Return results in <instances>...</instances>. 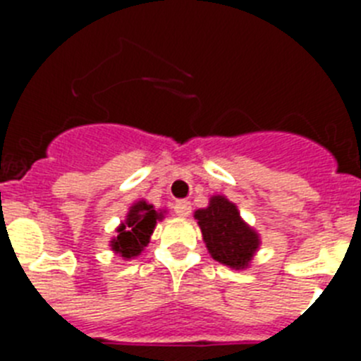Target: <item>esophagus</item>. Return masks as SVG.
<instances>
[{
    "mask_svg": "<svg viewBox=\"0 0 361 361\" xmlns=\"http://www.w3.org/2000/svg\"><path fill=\"white\" fill-rule=\"evenodd\" d=\"M175 213L178 216H188L191 213V202H188V200H178L175 204Z\"/></svg>",
    "mask_w": 361,
    "mask_h": 361,
    "instance_id": "obj_1",
    "label": "esophagus"
}]
</instances>
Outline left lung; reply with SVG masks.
<instances>
[{
	"mask_svg": "<svg viewBox=\"0 0 361 361\" xmlns=\"http://www.w3.org/2000/svg\"><path fill=\"white\" fill-rule=\"evenodd\" d=\"M202 238L216 262L233 269H245L260 245V237L245 224L237 206L222 195H213L208 208L197 209Z\"/></svg>",
	"mask_w": 361,
	"mask_h": 361,
	"instance_id": "obj_1",
	"label": "left lung"
}]
</instances>
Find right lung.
<instances>
[{"mask_svg": "<svg viewBox=\"0 0 361 361\" xmlns=\"http://www.w3.org/2000/svg\"><path fill=\"white\" fill-rule=\"evenodd\" d=\"M164 212H157L146 200H139L130 208L126 220L117 228V237L111 238V251L119 253L123 258L139 257L146 245L157 220H162Z\"/></svg>", "mask_w": 361, "mask_h": 361, "instance_id": "1", "label": "right lung"}]
</instances>
